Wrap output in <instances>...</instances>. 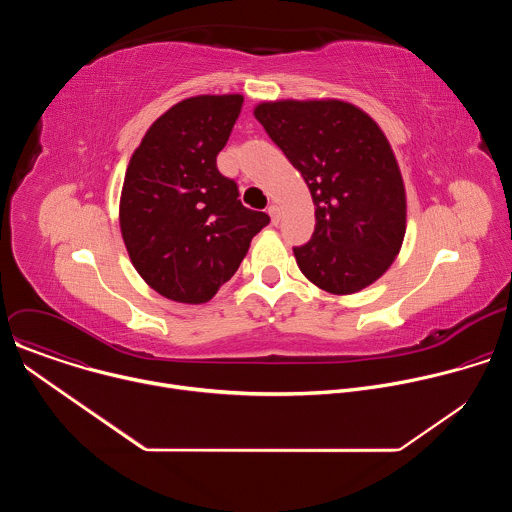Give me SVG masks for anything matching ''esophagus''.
<instances>
[{
	"mask_svg": "<svg viewBox=\"0 0 512 512\" xmlns=\"http://www.w3.org/2000/svg\"><path fill=\"white\" fill-rule=\"evenodd\" d=\"M267 212H269V216H271V223L277 225V223H279V206H277V204H269Z\"/></svg>",
	"mask_w": 512,
	"mask_h": 512,
	"instance_id": "1",
	"label": "esophagus"
}]
</instances>
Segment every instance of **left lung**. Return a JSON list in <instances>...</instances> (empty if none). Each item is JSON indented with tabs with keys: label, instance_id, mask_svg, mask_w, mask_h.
<instances>
[{
	"label": "left lung",
	"instance_id": "1",
	"mask_svg": "<svg viewBox=\"0 0 512 512\" xmlns=\"http://www.w3.org/2000/svg\"><path fill=\"white\" fill-rule=\"evenodd\" d=\"M255 117L316 206L312 239L294 247L302 273L330 294L377 281L405 237V188L385 133L342 101L261 103Z\"/></svg>",
	"mask_w": 512,
	"mask_h": 512
}]
</instances>
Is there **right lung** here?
I'll list each match as a JSON object with an SVG mask.
<instances>
[{
    "label": "right lung",
    "mask_w": 512,
    "mask_h": 512,
    "mask_svg": "<svg viewBox=\"0 0 512 512\" xmlns=\"http://www.w3.org/2000/svg\"><path fill=\"white\" fill-rule=\"evenodd\" d=\"M241 107V95L180 101L154 121L127 166L121 235L137 273L168 300L208 302L269 225L216 168Z\"/></svg>",
    "instance_id": "1"
}]
</instances>
